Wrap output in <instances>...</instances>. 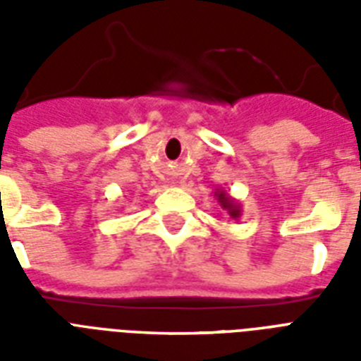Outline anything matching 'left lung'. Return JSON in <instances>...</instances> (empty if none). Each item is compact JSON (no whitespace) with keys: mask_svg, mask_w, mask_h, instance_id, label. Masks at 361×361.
Returning a JSON list of instances; mask_svg holds the SVG:
<instances>
[{"mask_svg":"<svg viewBox=\"0 0 361 361\" xmlns=\"http://www.w3.org/2000/svg\"><path fill=\"white\" fill-rule=\"evenodd\" d=\"M214 197L217 198L219 206L225 209L231 219H236V221L240 219V217H241V206H240V202H238L236 198H232L231 195H228L226 191H223V189H217V191L214 192Z\"/></svg>","mask_w":361,"mask_h":361,"instance_id":"obj_1","label":"left lung"}]
</instances>
